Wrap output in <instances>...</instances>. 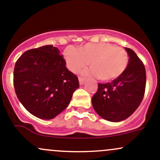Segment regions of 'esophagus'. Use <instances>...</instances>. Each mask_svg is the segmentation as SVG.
Instances as JSON below:
<instances>
[{"instance_id": "obj_1", "label": "esophagus", "mask_w": 160, "mask_h": 160, "mask_svg": "<svg viewBox=\"0 0 160 160\" xmlns=\"http://www.w3.org/2000/svg\"><path fill=\"white\" fill-rule=\"evenodd\" d=\"M78 81H79V84L81 85H82L85 83V78H82V77H79V78H78Z\"/></svg>"}]
</instances>
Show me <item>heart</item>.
Instances as JSON below:
<instances>
[{
	"label": "heart",
	"mask_w": 160,
	"mask_h": 160,
	"mask_svg": "<svg viewBox=\"0 0 160 160\" xmlns=\"http://www.w3.org/2000/svg\"><path fill=\"white\" fill-rule=\"evenodd\" d=\"M67 67L71 72H78L89 63L90 75L103 82L118 78L129 64L127 52L108 43L86 44L78 51L68 48L64 52Z\"/></svg>",
	"instance_id": "heart-1"
}]
</instances>
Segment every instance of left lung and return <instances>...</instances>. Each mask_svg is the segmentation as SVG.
<instances>
[{"mask_svg":"<svg viewBox=\"0 0 160 160\" xmlns=\"http://www.w3.org/2000/svg\"><path fill=\"white\" fill-rule=\"evenodd\" d=\"M129 64L116 79L98 84V91L92 98V106L104 119L118 122L131 116L140 105L146 88V69L136 54L126 48Z\"/></svg>","mask_w":160,"mask_h":160,"instance_id":"8db88e82","label":"left lung"}]
</instances>
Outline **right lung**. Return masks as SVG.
Listing matches in <instances>:
<instances>
[{"label":"right lung","mask_w":160,"mask_h":160,"mask_svg":"<svg viewBox=\"0 0 160 160\" xmlns=\"http://www.w3.org/2000/svg\"><path fill=\"white\" fill-rule=\"evenodd\" d=\"M60 51L44 45L24 52L14 70V85L20 102L33 116L52 119L68 107L79 87Z\"/></svg>","instance_id":"right-lung-1"}]
</instances>
